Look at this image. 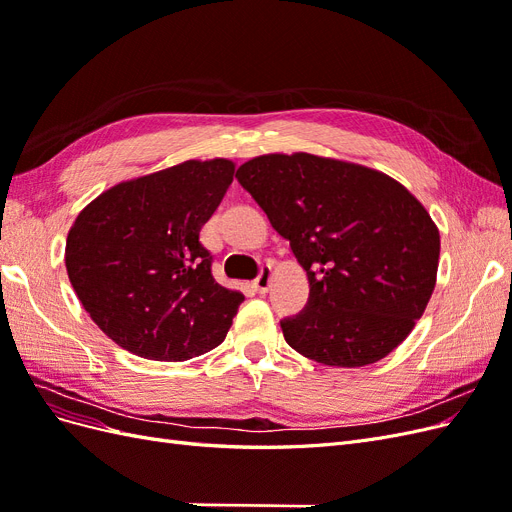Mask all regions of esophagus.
Here are the masks:
<instances>
[{"instance_id":"esophagus-1","label":"esophagus","mask_w":512,"mask_h":512,"mask_svg":"<svg viewBox=\"0 0 512 512\" xmlns=\"http://www.w3.org/2000/svg\"><path fill=\"white\" fill-rule=\"evenodd\" d=\"M271 277H273L271 267H262L260 275L254 280V288H256L260 294H265V292L271 288Z\"/></svg>"}]
</instances>
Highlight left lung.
<instances>
[{
  "instance_id": "8db88e82",
  "label": "left lung",
  "mask_w": 512,
  "mask_h": 512,
  "mask_svg": "<svg viewBox=\"0 0 512 512\" xmlns=\"http://www.w3.org/2000/svg\"><path fill=\"white\" fill-rule=\"evenodd\" d=\"M237 179L290 241L309 301L282 320L290 348L331 367H363L412 333L436 288L440 232L380 170L312 153H267Z\"/></svg>"
}]
</instances>
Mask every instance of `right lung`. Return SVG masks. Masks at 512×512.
<instances>
[{"instance_id":"add662e5","label":"right lung","mask_w":512,"mask_h":512,"mask_svg":"<svg viewBox=\"0 0 512 512\" xmlns=\"http://www.w3.org/2000/svg\"><path fill=\"white\" fill-rule=\"evenodd\" d=\"M235 177L226 158L121 181L76 215L66 269L85 312L117 346L188 361L220 346L241 301L213 280L198 241Z\"/></svg>"}]
</instances>
